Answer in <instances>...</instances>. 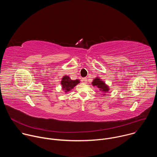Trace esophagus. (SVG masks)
Instances as JSON below:
<instances>
[{
    "label": "esophagus",
    "instance_id": "obj_1",
    "mask_svg": "<svg viewBox=\"0 0 157 157\" xmlns=\"http://www.w3.org/2000/svg\"><path fill=\"white\" fill-rule=\"evenodd\" d=\"M81 82H82V83H87V78H82V79H81Z\"/></svg>",
    "mask_w": 157,
    "mask_h": 157
}]
</instances>
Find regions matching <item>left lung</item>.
<instances>
[{
    "label": "left lung",
    "instance_id": "left-lung-1",
    "mask_svg": "<svg viewBox=\"0 0 157 157\" xmlns=\"http://www.w3.org/2000/svg\"><path fill=\"white\" fill-rule=\"evenodd\" d=\"M92 85L93 86L97 87V88L99 89V91L103 93V95H105V93L109 92V87L108 85H107L101 78L99 77H96L94 78L92 82Z\"/></svg>",
    "mask_w": 157,
    "mask_h": 157
}]
</instances>
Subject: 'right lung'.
I'll return each instance as SVG.
<instances>
[{
    "label": "right lung",
    "instance_id": "right-lung-1",
    "mask_svg": "<svg viewBox=\"0 0 157 157\" xmlns=\"http://www.w3.org/2000/svg\"><path fill=\"white\" fill-rule=\"evenodd\" d=\"M80 82L79 79L72 80L69 76H63L61 79V84L62 86V89L64 91L65 93L70 91L71 90Z\"/></svg>",
    "mask_w": 157,
    "mask_h": 157
}]
</instances>
